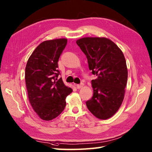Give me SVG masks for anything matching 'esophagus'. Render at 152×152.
<instances>
[{"label":"esophagus","mask_w":152,"mask_h":152,"mask_svg":"<svg viewBox=\"0 0 152 152\" xmlns=\"http://www.w3.org/2000/svg\"><path fill=\"white\" fill-rule=\"evenodd\" d=\"M83 86H84V84L83 83H81V84H76V88H78V89H80V88H82V87H83Z\"/></svg>","instance_id":"esophagus-1"}]
</instances>
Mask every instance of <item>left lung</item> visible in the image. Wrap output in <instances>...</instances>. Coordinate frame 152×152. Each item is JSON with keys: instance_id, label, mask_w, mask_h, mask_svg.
Wrapping results in <instances>:
<instances>
[{"instance_id": "obj_1", "label": "left lung", "mask_w": 152, "mask_h": 152, "mask_svg": "<svg viewBox=\"0 0 152 152\" xmlns=\"http://www.w3.org/2000/svg\"><path fill=\"white\" fill-rule=\"evenodd\" d=\"M76 43L86 56L90 70L96 76L91 81L93 96L86 102V107L98 119H109L124 99L128 75L125 56L114 42L105 37H83Z\"/></svg>"}]
</instances>
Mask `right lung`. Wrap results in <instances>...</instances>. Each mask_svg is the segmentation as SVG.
I'll list each match as a JSON object with an SVG mask.
<instances>
[{
  "label": "right lung",
  "instance_id": "add662e5",
  "mask_svg": "<svg viewBox=\"0 0 152 152\" xmlns=\"http://www.w3.org/2000/svg\"><path fill=\"white\" fill-rule=\"evenodd\" d=\"M67 39L45 41L35 48L25 68V83L33 110L41 119L57 117L66 107V98L72 89L58 80V60L67 44Z\"/></svg>",
  "mask_w": 152,
  "mask_h": 152
}]
</instances>
